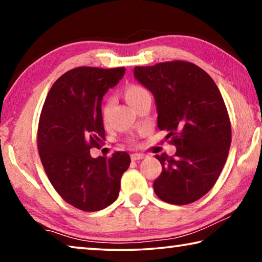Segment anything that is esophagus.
Wrapping results in <instances>:
<instances>
[{
  "mask_svg": "<svg viewBox=\"0 0 262 262\" xmlns=\"http://www.w3.org/2000/svg\"><path fill=\"white\" fill-rule=\"evenodd\" d=\"M132 161H139V159L145 158L144 154H132Z\"/></svg>",
  "mask_w": 262,
  "mask_h": 262,
  "instance_id": "34e87169",
  "label": "esophagus"
}]
</instances>
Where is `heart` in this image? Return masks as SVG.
Segmentation results:
<instances>
[{"mask_svg": "<svg viewBox=\"0 0 262 262\" xmlns=\"http://www.w3.org/2000/svg\"><path fill=\"white\" fill-rule=\"evenodd\" d=\"M123 96H125L128 104L135 108L142 100L150 97V94L147 89L143 88L142 85H139V84H130V85H127L125 88V90H123ZM112 106H113L112 98H106L104 100L103 105H101V118H103L104 121H106L108 119L111 110H112Z\"/></svg>", "mask_w": 262, "mask_h": 262, "instance_id": "heart-1", "label": "heart"}]
</instances>
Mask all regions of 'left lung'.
Returning <instances> with one entry per match:
<instances>
[{"mask_svg": "<svg viewBox=\"0 0 262 262\" xmlns=\"http://www.w3.org/2000/svg\"><path fill=\"white\" fill-rule=\"evenodd\" d=\"M134 76L152 92L161 130L174 156H156L162 173L154 181L161 200L188 205L214 187L227 162L231 122L219 88L205 70L187 61L135 67Z\"/></svg>", "mask_w": 262, "mask_h": 262, "instance_id": "8db88e82", "label": "left lung"}]
</instances>
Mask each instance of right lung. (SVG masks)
<instances>
[{
    "label": "right lung",
    "mask_w": 262,
    "mask_h": 262,
    "mask_svg": "<svg viewBox=\"0 0 262 262\" xmlns=\"http://www.w3.org/2000/svg\"><path fill=\"white\" fill-rule=\"evenodd\" d=\"M125 67H77L53 84L39 118V156L51 184L63 200L83 211H97L117 200L126 151L92 158L105 141L101 99L125 75Z\"/></svg>",
    "instance_id": "obj_1"
}]
</instances>
